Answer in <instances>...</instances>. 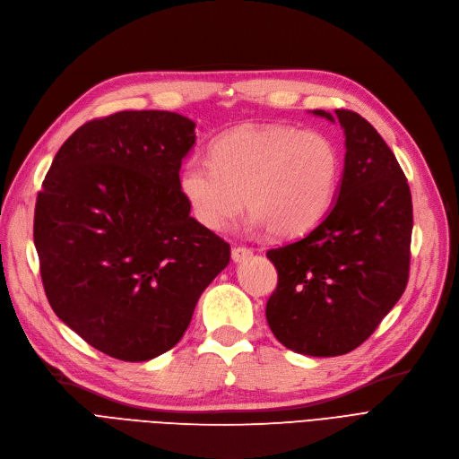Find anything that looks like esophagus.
Wrapping results in <instances>:
<instances>
[{
    "instance_id": "esophagus-1",
    "label": "esophagus",
    "mask_w": 459,
    "mask_h": 459,
    "mask_svg": "<svg viewBox=\"0 0 459 459\" xmlns=\"http://www.w3.org/2000/svg\"><path fill=\"white\" fill-rule=\"evenodd\" d=\"M250 255H252V250L247 248V247H233V248H231V260H233L235 264H241V262L248 260Z\"/></svg>"
}]
</instances>
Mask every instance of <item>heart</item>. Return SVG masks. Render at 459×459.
Here are the masks:
<instances>
[{
  "label": "heart",
  "mask_w": 459,
  "mask_h": 459,
  "mask_svg": "<svg viewBox=\"0 0 459 459\" xmlns=\"http://www.w3.org/2000/svg\"><path fill=\"white\" fill-rule=\"evenodd\" d=\"M341 175L337 144L293 126H245L218 137L211 161L190 158L178 190L201 226L224 230L245 207L254 226L288 239L313 230L332 207Z\"/></svg>",
  "instance_id": "obj_1"
}]
</instances>
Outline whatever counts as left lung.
Listing matches in <instances>:
<instances>
[{
	"instance_id": "1",
	"label": "left lung",
	"mask_w": 459,
	"mask_h": 459,
	"mask_svg": "<svg viewBox=\"0 0 459 459\" xmlns=\"http://www.w3.org/2000/svg\"><path fill=\"white\" fill-rule=\"evenodd\" d=\"M313 115L337 120L344 132L341 186L320 226L267 252L279 284L265 316L290 351L332 358L369 339L405 291L412 197L390 146L368 120L344 108Z\"/></svg>"
}]
</instances>
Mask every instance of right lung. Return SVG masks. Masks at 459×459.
Listing matches in <instances>:
<instances>
[{"label":"right lung","instance_id":"obj_1","mask_svg":"<svg viewBox=\"0 0 459 459\" xmlns=\"http://www.w3.org/2000/svg\"><path fill=\"white\" fill-rule=\"evenodd\" d=\"M195 122L169 111L90 120L54 156L33 241L56 316L100 352L146 361L171 348L230 264V245L178 190Z\"/></svg>","mask_w":459,"mask_h":459}]
</instances>
